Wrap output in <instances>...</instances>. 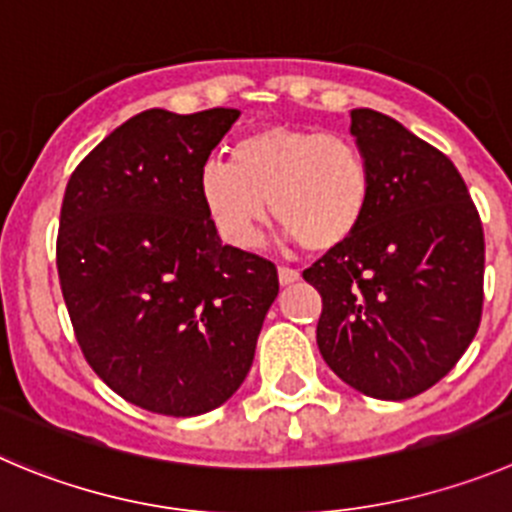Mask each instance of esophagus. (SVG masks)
<instances>
[{
  "label": "esophagus",
  "mask_w": 512,
  "mask_h": 512,
  "mask_svg": "<svg viewBox=\"0 0 512 512\" xmlns=\"http://www.w3.org/2000/svg\"><path fill=\"white\" fill-rule=\"evenodd\" d=\"M278 280H280V285H293V283H298L300 280V272L295 270V267H278Z\"/></svg>",
  "instance_id": "esophagus-1"
}]
</instances>
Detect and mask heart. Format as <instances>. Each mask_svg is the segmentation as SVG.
Returning a JSON list of instances; mask_svg holds the SVG:
<instances>
[{
	"instance_id": "b5f03b06",
	"label": "heart",
	"mask_w": 512,
	"mask_h": 512,
	"mask_svg": "<svg viewBox=\"0 0 512 512\" xmlns=\"http://www.w3.org/2000/svg\"><path fill=\"white\" fill-rule=\"evenodd\" d=\"M199 194L224 242L252 247L267 219L310 252L346 245L366 217L371 171L353 141L313 128L262 126L229 148V164L209 161Z\"/></svg>"
}]
</instances>
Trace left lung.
I'll list each match as a JSON object with an SVG mask.
<instances>
[{
	"instance_id": "left-lung-1",
	"label": "left lung",
	"mask_w": 512,
	"mask_h": 512,
	"mask_svg": "<svg viewBox=\"0 0 512 512\" xmlns=\"http://www.w3.org/2000/svg\"><path fill=\"white\" fill-rule=\"evenodd\" d=\"M371 171L361 227L303 278L323 298L315 341L333 374L374 399L437 384L475 338L485 237L460 171L394 118L353 108Z\"/></svg>"
}]
</instances>
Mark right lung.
Masks as SVG:
<instances>
[{
    "instance_id": "right-lung-1",
    "label": "right lung",
    "mask_w": 512,
    "mask_h": 512,
    "mask_svg": "<svg viewBox=\"0 0 512 512\" xmlns=\"http://www.w3.org/2000/svg\"><path fill=\"white\" fill-rule=\"evenodd\" d=\"M237 108L128 118L65 189L57 275L90 369L118 396L197 417L240 389L278 298L265 257L222 245L199 176Z\"/></svg>"
}]
</instances>
